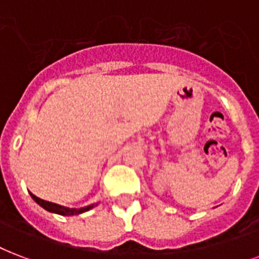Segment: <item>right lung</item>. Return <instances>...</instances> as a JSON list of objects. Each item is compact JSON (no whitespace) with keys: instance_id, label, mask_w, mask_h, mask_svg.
Here are the masks:
<instances>
[{"instance_id":"1","label":"right lung","mask_w":259,"mask_h":259,"mask_svg":"<svg viewBox=\"0 0 259 259\" xmlns=\"http://www.w3.org/2000/svg\"><path fill=\"white\" fill-rule=\"evenodd\" d=\"M31 198L34 199L40 207H44L45 210L50 211V213H56V214L60 215H77L81 214V213H85V211L91 210L93 207L98 205V203H93V205L84 206V207H67V206H61L57 205V203H53V202H49V201H44V199H40L38 196H35L32 192H30Z\"/></svg>"}]
</instances>
